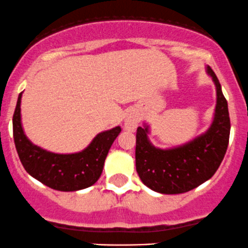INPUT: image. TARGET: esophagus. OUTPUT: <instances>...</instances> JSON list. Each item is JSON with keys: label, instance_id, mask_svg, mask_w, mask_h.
I'll return each instance as SVG.
<instances>
[{"label": "esophagus", "instance_id": "obj_1", "mask_svg": "<svg viewBox=\"0 0 248 248\" xmlns=\"http://www.w3.org/2000/svg\"><path fill=\"white\" fill-rule=\"evenodd\" d=\"M139 123V115L138 112L136 111H131L124 119V125L125 129L130 130V131H133V130L137 127V125Z\"/></svg>", "mask_w": 248, "mask_h": 248}]
</instances>
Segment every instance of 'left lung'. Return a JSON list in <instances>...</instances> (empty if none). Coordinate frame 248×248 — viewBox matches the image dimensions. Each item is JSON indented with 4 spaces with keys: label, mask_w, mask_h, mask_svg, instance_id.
I'll use <instances>...</instances> for the list:
<instances>
[{
    "label": "left lung",
    "mask_w": 248,
    "mask_h": 248,
    "mask_svg": "<svg viewBox=\"0 0 248 248\" xmlns=\"http://www.w3.org/2000/svg\"><path fill=\"white\" fill-rule=\"evenodd\" d=\"M206 74L216 85L217 104L212 123L202 135L182 145L160 149L150 141V125L139 126L136 136V170L152 191L179 194L198 187L220 166L230 139V115L221 85L212 69Z\"/></svg>",
    "instance_id": "8db88e82"
}]
</instances>
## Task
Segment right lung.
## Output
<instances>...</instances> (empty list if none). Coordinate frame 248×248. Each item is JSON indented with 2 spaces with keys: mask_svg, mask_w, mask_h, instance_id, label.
Listing matches in <instances>:
<instances>
[{
  "mask_svg": "<svg viewBox=\"0 0 248 248\" xmlns=\"http://www.w3.org/2000/svg\"><path fill=\"white\" fill-rule=\"evenodd\" d=\"M13 117L14 141L22 165L42 184L57 191H79L93 185L101 177L109 150L121 126L99 132L84 150L75 154H55L35 145L24 133L21 119V98Z\"/></svg>",
  "mask_w": 248,
  "mask_h": 248,
  "instance_id": "add662e5",
  "label": "right lung"
}]
</instances>
